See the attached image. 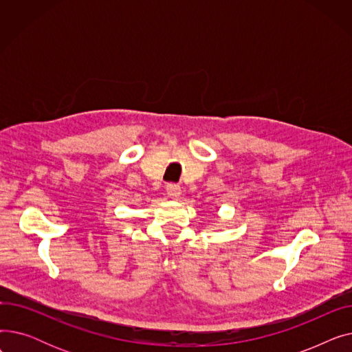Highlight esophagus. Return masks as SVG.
I'll return each mask as SVG.
<instances>
[{
  "instance_id": "obj_1",
  "label": "esophagus",
  "mask_w": 352,
  "mask_h": 352,
  "mask_svg": "<svg viewBox=\"0 0 352 352\" xmlns=\"http://www.w3.org/2000/svg\"><path fill=\"white\" fill-rule=\"evenodd\" d=\"M165 190H166V194H168V197H171V198H178L179 194H181V188H179L178 184H175V182L166 184Z\"/></svg>"
}]
</instances>
